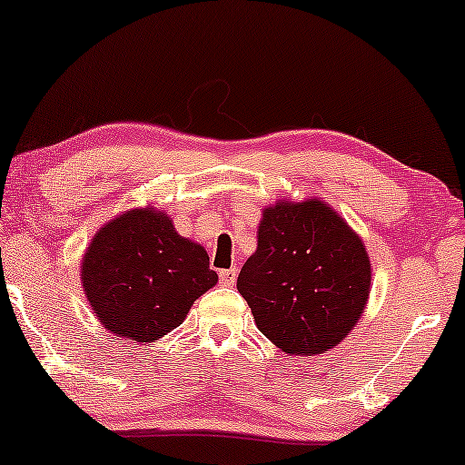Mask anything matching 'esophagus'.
Masks as SVG:
<instances>
[{
	"instance_id": "1",
	"label": "esophagus",
	"mask_w": 465,
	"mask_h": 465,
	"mask_svg": "<svg viewBox=\"0 0 465 465\" xmlns=\"http://www.w3.org/2000/svg\"><path fill=\"white\" fill-rule=\"evenodd\" d=\"M234 282H237V271L234 269L220 271V283L224 285V288H232Z\"/></svg>"
}]
</instances>
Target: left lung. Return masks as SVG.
Segmentation results:
<instances>
[{
    "mask_svg": "<svg viewBox=\"0 0 465 465\" xmlns=\"http://www.w3.org/2000/svg\"><path fill=\"white\" fill-rule=\"evenodd\" d=\"M366 245L322 199L275 201L262 209L258 247L237 290L253 322L288 355H320L355 328L371 296Z\"/></svg>",
    "mask_w": 465,
    "mask_h": 465,
    "instance_id": "1",
    "label": "left lung"
}]
</instances>
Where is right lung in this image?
Masks as SVG:
<instances>
[{
	"mask_svg": "<svg viewBox=\"0 0 465 465\" xmlns=\"http://www.w3.org/2000/svg\"><path fill=\"white\" fill-rule=\"evenodd\" d=\"M82 288L114 336L156 342L218 283L205 247L182 237L154 205L135 207L94 232L80 264Z\"/></svg>",
	"mask_w": 465,
	"mask_h": 465,
	"instance_id": "right-lung-1",
	"label": "right lung"
}]
</instances>
